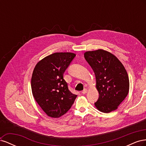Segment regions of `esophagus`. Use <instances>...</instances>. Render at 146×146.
I'll return each mask as SVG.
<instances>
[{"label": "esophagus", "instance_id": "1", "mask_svg": "<svg viewBox=\"0 0 146 146\" xmlns=\"http://www.w3.org/2000/svg\"><path fill=\"white\" fill-rule=\"evenodd\" d=\"M87 91H88V90H87V89H85V90H83L82 91V93L83 94H85L86 92H87Z\"/></svg>", "mask_w": 146, "mask_h": 146}]
</instances>
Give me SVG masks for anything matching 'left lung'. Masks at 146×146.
Returning a JSON list of instances; mask_svg holds the SVG:
<instances>
[{
	"label": "left lung",
	"mask_w": 146,
	"mask_h": 146,
	"mask_svg": "<svg viewBox=\"0 0 146 146\" xmlns=\"http://www.w3.org/2000/svg\"><path fill=\"white\" fill-rule=\"evenodd\" d=\"M84 56L96 76L99 94L94 103L96 108L106 113L116 110L129 91V79L124 66L114 55L102 49L86 52Z\"/></svg>",
	"instance_id": "left-lung-1"
}]
</instances>
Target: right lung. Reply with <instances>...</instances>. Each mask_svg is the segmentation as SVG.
I'll use <instances>...</instances> for the list:
<instances>
[{
  "mask_svg": "<svg viewBox=\"0 0 146 146\" xmlns=\"http://www.w3.org/2000/svg\"><path fill=\"white\" fill-rule=\"evenodd\" d=\"M76 56L70 52L48 55L37 63L31 86L35 100L48 116L59 117L72 107L77 95L72 94L63 74Z\"/></svg>",
  "mask_w": 146,
  "mask_h": 146,
  "instance_id": "1",
  "label": "right lung"
}]
</instances>
